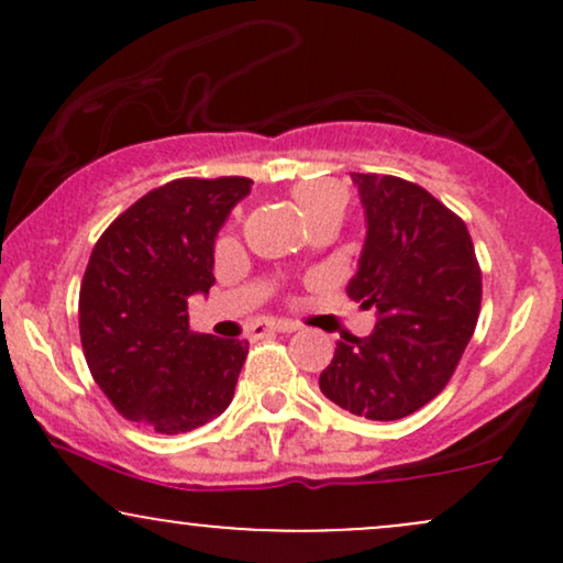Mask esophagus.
Returning <instances> with one entry per match:
<instances>
[{
	"label": "esophagus",
	"mask_w": 563,
	"mask_h": 563,
	"mask_svg": "<svg viewBox=\"0 0 563 563\" xmlns=\"http://www.w3.org/2000/svg\"><path fill=\"white\" fill-rule=\"evenodd\" d=\"M296 322L290 320H267L262 322V325L254 328V335H262V333H294L296 331Z\"/></svg>",
	"instance_id": "1"
}]
</instances>
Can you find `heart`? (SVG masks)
I'll list each match as a JSON object with an SVG mask.
<instances>
[{
    "label": "heart",
    "mask_w": 563,
    "mask_h": 563,
    "mask_svg": "<svg viewBox=\"0 0 563 563\" xmlns=\"http://www.w3.org/2000/svg\"><path fill=\"white\" fill-rule=\"evenodd\" d=\"M296 200H299L303 217H314L325 209H341V196L339 187L328 185V183H312V185H301L296 187Z\"/></svg>",
    "instance_id": "heart-1"
}]
</instances>
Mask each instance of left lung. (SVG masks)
Wrapping results in <instances>:
<instances>
[{
	"mask_svg": "<svg viewBox=\"0 0 563 563\" xmlns=\"http://www.w3.org/2000/svg\"><path fill=\"white\" fill-rule=\"evenodd\" d=\"M365 243L346 294L376 312L371 335L339 341L320 391L354 416L397 421L444 389L482 307L474 243L448 206L399 177L352 172Z\"/></svg>",
	"mask_w": 563,
	"mask_h": 563,
	"instance_id": "left-lung-1",
	"label": "left lung"
}]
</instances>
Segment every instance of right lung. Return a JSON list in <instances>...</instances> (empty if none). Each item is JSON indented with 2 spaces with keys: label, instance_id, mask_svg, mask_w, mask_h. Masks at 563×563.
<instances>
[{
  "label": "right lung",
  "instance_id": "obj_1",
  "mask_svg": "<svg viewBox=\"0 0 563 563\" xmlns=\"http://www.w3.org/2000/svg\"><path fill=\"white\" fill-rule=\"evenodd\" d=\"M251 179H174L102 232L79 294L84 357L129 421L185 434L232 402L245 339L190 331L187 301L214 286V245Z\"/></svg>",
  "mask_w": 563,
  "mask_h": 563
}]
</instances>
